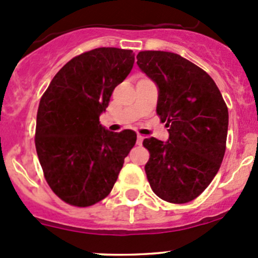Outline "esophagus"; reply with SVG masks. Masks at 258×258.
<instances>
[{
    "label": "esophagus",
    "instance_id": "obj_1",
    "mask_svg": "<svg viewBox=\"0 0 258 258\" xmlns=\"http://www.w3.org/2000/svg\"><path fill=\"white\" fill-rule=\"evenodd\" d=\"M144 139H145V137L142 136V135H137V145L141 146L142 142H144Z\"/></svg>",
    "mask_w": 258,
    "mask_h": 258
}]
</instances>
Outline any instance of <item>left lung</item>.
I'll list each match as a JSON object with an SVG mask.
<instances>
[{"label": "left lung", "mask_w": 258, "mask_h": 258, "mask_svg": "<svg viewBox=\"0 0 258 258\" xmlns=\"http://www.w3.org/2000/svg\"><path fill=\"white\" fill-rule=\"evenodd\" d=\"M137 64L158 87L157 114L168 140H144L145 171L163 201L186 204L199 197L220 170L226 151L228 110L209 74L177 53L142 51Z\"/></svg>", "instance_id": "8db88e82"}]
</instances>
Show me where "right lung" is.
<instances>
[{"instance_id": "1", "label": "right lung", "mask_w": 258, "mask_h": 258, "mask_svg": "<svg viewBox=\"0 0 258 258\" xmlns=\"http://www.w3.org/2000/svg\"><path fill=\"white\" fill-rule=\"evenodd\" d=\"M131 49L101 47L74 57L40 101L35 144L45 178L66 204L87 207L108 196L136 144L132 130L100 123L114 87L131 72Z\"/></svg>"}]
</instances>
